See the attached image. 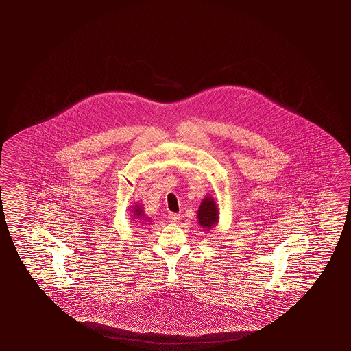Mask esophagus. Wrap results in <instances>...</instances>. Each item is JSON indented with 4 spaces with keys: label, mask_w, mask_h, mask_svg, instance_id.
I'll use <instances>...</instances> for the list:
<instances>
[{
    "label": "esophagus",
    "mask_w": 351,
    "mask_h": 351,
    "mask_svg": "<svg viewBox=\"0 0 351 351\" xmlns=\"http://www.w3.org/2000/svg\"><path fill=\"white\" fill-rule=\"evenodd\" d=\"M168 219H169V221L172 223H179V220H180V215L177 214V213H171L169 215H168Z\"/></svg>",
    "instance_id": "34e87169"
}]
</instances>
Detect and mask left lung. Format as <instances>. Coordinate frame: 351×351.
Wrapping results in <instances>:
<instances>
[{
  "label": "left lung",
  "mask_w": 351,
  "mask_h": 351,
  "mask_svg": "<svg viewBox=\"0 0 351 351\" xmlns=\"http://www.w3.org/2000/svg\"><path fill=\"white\" fill-rule=\"evenodd\" d=\"M220 211H219V205H217V200L206 195L199 206L198 210V223L204 231H210L214 229L219 223L220 219Z\"/></svg>",
  "instance_id": "left-lung-1"
}]
</instances>
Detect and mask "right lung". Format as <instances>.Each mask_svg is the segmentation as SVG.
I'll return each mask as SVG.
<instances>
[{"mask_svg":"<svg viewBox=\"0 0 351 351\" xmlns=\"http://www.w3.org/2000/svg\"><path fill=\"white\" fill-rule=\"evenodd\" d=\"M131 208H132V210H131L132 215L131 217H134V221H149L151 217H146L142 205L134 204Z\"/></svg>","mask_w":351,"mask_h":351,"instance_id":"add662e5","label":"right lung"}]
</instances>
